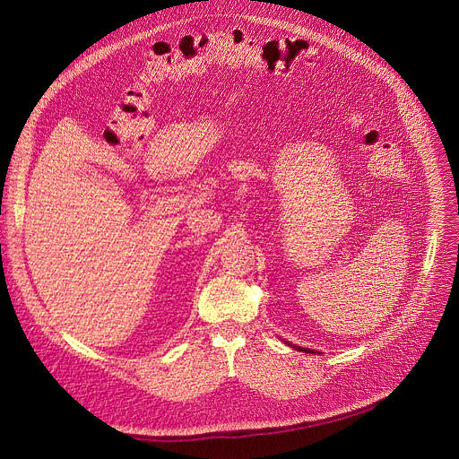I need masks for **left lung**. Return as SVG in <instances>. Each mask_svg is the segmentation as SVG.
<instances>
[{"mask_svg": "<svg viewBox=\"0 0 459 459\" xmlns=\"http://www.w3.org/2000/svg\"><path fill=\"white\" fill-rule=\"evenodd\" d=\"M286 343H288V342H286ZM288 345H290V343H288ZM291 347L297 349V351H304V352H314L312 349H304V347H297V345H291Z\"/></svg>", "mask_w": 459, "mask_h": 459, "instance_id": "left-lung-1", "label": "left lung"}]
</instances>
